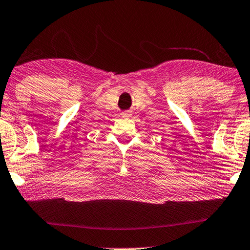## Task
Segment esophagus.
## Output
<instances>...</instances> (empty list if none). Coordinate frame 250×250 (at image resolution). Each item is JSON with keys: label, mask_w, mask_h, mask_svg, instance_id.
I'll return each mask as SVG.
<instances>
[{"label": "esophagus", "mask_w": 250, "mask_h": 250, "mask_svg": "<svg viewBox=\"0 0 250 250\" xmlns=\"http://www.w3.org/2000/svg\"><path fill=\"white\" fill-rule=\"evenodd\" d=\"M131 115H132L131 111H129V110H126V111H125V112L121 113V117H124V118H130Z\"/></svg>", "instance_id": "obj_1"}]
</instances>
